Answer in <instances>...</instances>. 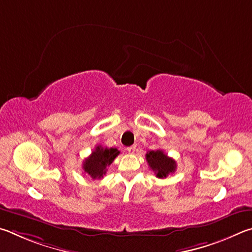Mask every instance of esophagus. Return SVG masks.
<instances>
[{
    "instance_id": "34e87169",
    "label": "esophagus",
    "mask_w": 252,
    "mask_h": 252,
    "mask_svg": "<svg viewBox=\"0 0 252 252\" xmlns=\"http://www.w3.org/2000/svg\"><path fill=\"white\" fill-rule=\"evenodd\" d=\"M135 151H136V146H135V145H133V146L127 147V152H128L129 154H134Z\"/></svg>"
}]
</instances>
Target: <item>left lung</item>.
Wrapping results in <instances>:
<instances>
[{
    "mask_svg": "<svg viewBox=\"0 0 252 252\" xmlns=\"http://www.w3.org/2000/svg\"><path fill=\"white\" fill-rule=\"evenodd\" d=\"M146 160L158 178H166L168 175L175 173L177 167L173 158L167 156L160 149L148 152L146 154Z\"/></svg>",
    "mask_w": 252,
    "mask_h": 252,
    "instance_id": "left-lung-1",
    "label": "left lung"
}]
</instances>
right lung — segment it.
<instances>
[{
    "instance_id": "obj_1",
    "label": "right lung",
    "mask_w": 252,
    "mask_h": 252,
    "mask_svg": "<svg viewBox=\"0 0 252 252\" xmlns=\"http://www.w3.org/2000/svg\"><path fill=\"white\" fill-rule=\"evenodd\" d=\"M119 155L117 148H103L96 146L91 156L87 157L83 162V170L91 176L93 179H100L106 174L107 167L114 161L115 158Z\"/></svg>"
}]
</instances>
